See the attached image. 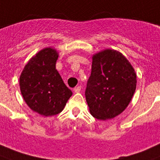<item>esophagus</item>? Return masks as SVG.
Returning <instances> with one entry per match:
<instances>
[{
	"instance_id": "1",
	"label": "esophagus",
	"mask_w": 160,
	"mask_h": 160,
	"mask_svg": "<svg viewBox=\"0 0 160 160\" xmlns=\"http://www.w3.org/2000/svg\"><path fill=\"white\" fill-rule=\"evenodd\" d=\"M80 90H81V86H80V85H79V86H76V87H75V89H74V91H75V93H78V92H80Z\"/></svg>"
}]
</instances>
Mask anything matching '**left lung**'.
Wrapping results in <instances>:
<instances>
[{
  "instance_id": "left-lung-1",
  "label": "left lung",
  "mask_w": 160,
  "mask_h": 160,
  "mask_svg": "<svg viewBox=\"0 0 160 160\" xmlns=\"http://www.w3.org/2000/svg\"><path fill=\"white\" fill-rule=\"evenodd\" d=\"M136 79L133 68L118 51L107 49L94 55L85 92L91 115L107 120L122 112L135 92Z\"/></svg>"
}]
</instances>
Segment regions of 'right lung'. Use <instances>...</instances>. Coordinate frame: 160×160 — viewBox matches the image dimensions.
Listing matches in <instances>:
<instances>
[{
    "label": "right lung",
    "mask_w": 160,
    "mask_h": 160,
    "mask_svg": "<svg viewBox=\"0 0 160 160\" xmlns=\"http://www.w3.org/2000/svg\"><path fill=\"white\" fill-rule=\"evenodd\" d=\"M56 50L47 48L28 61L20 76V89L30 108L48 117L60 113L72 91L67 87L55 68Z\"/></svg>",
    "instance_id": "1"
}]
</instances>
